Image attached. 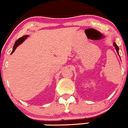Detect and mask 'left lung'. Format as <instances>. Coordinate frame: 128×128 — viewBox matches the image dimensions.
I'll use <instances>...</instances> for the list:
<instances>
[{
  "mask_svg": "<svg viewBox=\"0 0 128 128\" xmlns=\"http://www.w3.org/2000/svg\"><path fill=\"white\" fill-rule=\"evenodd\" d=\"M114 46L115 48H116V51H117V52H118V53L119 54V47L118 46V45H117V44H116L115 42L114 43Z\"/></svg>",
  "mask_w": 128,
  "mask_h": 128,
  "instance_id": "obj_1",
  "label": "left lung"
}]
</instances>
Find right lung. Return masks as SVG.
Segmentation results:
<instances>
[{"instance_id":"1","label":"right lung","mask_w":128,"mask_h":128,"mask_svg":"<svg viewBox=\"0 0 128 128\" xmlns=\"http://www.w3.org/2000/svg\"><path fill=\"white\" fill-rule=\"evenodd\" d=\"M28 36H23V37H20V38H18V40H16V42H15V44H14V46H13V50H12V52H11V53H12V52H13L14 51V50H16V47H17L18 46H19L20 44H22V43L23 42V41H24V40L26 39V38H27Z\"/></svg>"}]
</instances>
